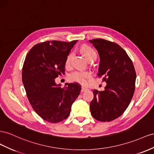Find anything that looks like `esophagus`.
I'll return each mask as SVG.
<instances>
[{
  "label": "esophagus",
  "instance_id": "34e87169",
  "mask_svg": "<svg viewBox=\"0 0 154 154\" xmlns=\"http://www.w3.org/2000/svg\"><path fill=\"white\" fill-rule=\"evenodd\" d=\"M87 90H88V89H87V87H82L81 91H82V92H85V91H87Z\"/></svg>",
  "mask_w": 154,
  "mask_h": 154
}]
</instances>
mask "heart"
I'll return each instance as SVG.
<instances>
[{
	"label": "heart",
	"instance_id": "1",
	"mask_svg": "<svg viewBox=\"0 0 154 154\" xmlns=\"http://www.w3.org/2000/svg\"><path fill=\"white\" fill-rule=\"evenodd\" d=\"M81 51L83 54H84L85 57L88 60H89L91 58L97 56V54L94 50L92 48H91L90 47L87 46V45H85V46H83L81 48ZM72 57H73V52H70L67 55V57H66V60H65L66 65H70ZM91 76H92V74H91V72L89 71H87V70H84L81 69H78L70 73L69 74V78L70 80L80 83L81 84H84L86 83L87 79L91 78Z\"/></svg>",
	"mask_w": 154,
	"mask_h": 154
}]
</instances>
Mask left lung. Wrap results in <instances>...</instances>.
<instances>
[{"label":"left lung","mask_w":154,"mask_h":154,"mask_svg":"<svg viewBox=\"0 0 154 154\" xmlns=\"http://www.w3.org/2000/svg\"><path fill=\"white\" fill-rule=\"evenodd\" d=\"M89 42L100 56L98 76L107 83L103 91H93L91 113L99 121L109 122L120 117L130 104L135 88V70L126 51L118 44L102 39Z\"/></svg>","instance_id":"left-lung-1"}]
</instances>
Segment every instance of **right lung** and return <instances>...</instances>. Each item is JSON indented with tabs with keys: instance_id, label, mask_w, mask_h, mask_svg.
<instances>
[{
	"instance_id": "add662e5",
	"label": "right lung",
	"mask_w": 154,
	"mask_h": 154,
	"mask_svg": "<svg viewBox=\"0 0 154 154\" xmlns=\"http://www.w3.org/2000/svg\"><path fill=\"white\" fill-rule=\"evenodd\" d=\"M46 41L28 52L22 70V80L33 109L47 122L57 123L67 119L82 89L78 83L56 84L55 78L65 72L66 57L77 43Z\"/></svg>"
}]
</instances>
